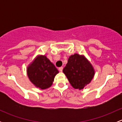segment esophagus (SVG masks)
Wrapping results in <instances>:
<instances>
[{
  "label": "esophagus",
  "mask_w": 122,
  "mask_h": 122,
  "mask_svg": "<svg viewBox=\"0 0 122 122\" xmlns=\"http://www.w3.org/2000/svg\"><path fill=\"white\" fill-rule=\"evenodd\" d=\"M58 70H59V71H60V72H62V70H63V67H59Z\"/></svg>",
  "instance_id": "1"
}]
</instances>
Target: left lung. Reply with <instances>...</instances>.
Listing matches in <instances>:
<instances>
[{"label": "left lung", "mask_w": 122, "mask_h": 122, "mask_svg": "<svg viewBox=\"0 0 122 122\" xmlns=\"http://www.w3.org/2000/svg\"><path fill=\"white\" fill-rule=\"evenodd\" d=\"M71 86L76 89H83L90 83L94 76L92 64L84 56L76 54L69 57L62 70Z\"/></svg>", "instance_id": "left-lung-1"}]
</instances>
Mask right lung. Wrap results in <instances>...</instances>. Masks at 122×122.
<instances>
[{
  "label": "right lung",
  "instance_id": "right-lung-1",
  "mask_svg": "<svg viewBox=\"0 0 122 122\" xmlns=\"http://www.w3.org/2000/svg\"><path fill=\"white\" fill-rule=\"evenodd\" d=\"M58 72L55 66L45 55L38 56L28 66L27 70L30 81L42 90L51 87L54 77Z\"/></svg>",
  "mask_w": 122,
  "mask_h": 122
}]
</instances>
